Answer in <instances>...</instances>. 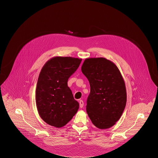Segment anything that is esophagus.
Returning <instances> with one entry per match:
<instances>
[{"mask_svg": "<svg viewBox=\"0 0 158 158\" xmlns=\"http://www.w3.org/2000/svg\"><path fill=\"white\" fill-rule=\"evenodd\" d=\"M79 106H80V107H81V108L84 107V102H83V101H82V100L79 101Z\"/></svg>", "mask_w": 158, "mask_h": 158, "instance_id": "esophagus-1", "label": "esophagus"}]
</instances>
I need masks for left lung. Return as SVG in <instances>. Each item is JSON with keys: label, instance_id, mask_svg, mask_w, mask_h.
<instances>
[{"label": "left lung", "instance_id": "1", "mask_svg": "<svg viewBox=\"0 0 158 158\" xmlns=\"http://www.w3.org/2000/svg\"><path fill=\"white\" fill-rule=\"evenodd\" d=\"M81 71L91 87L86 106L90 119L98 128L112 127L120 119L127 100L119 70L112 62L98 57L86 59Z\"/></svg>", "mask_w": 158, "mask_h": 158}]
</instances>
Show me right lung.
I'll return each mask as SVG.
<instances>
[{
  "label": "right lung",
  "instance_id": "right-lung-1",
  "mask_svg": "<svg viewBox=\"0 0 158 158\" xmlns=\"http://www.w3.org/2000/svg\"><path fill=\"white\" fill-rule=\"evenodd\" d=\"M82 59L55 57L48 60L40 73L36 87V105L40 118L48 124L61 127L76 114L79 102L67 85Z\"/></svg>",
  "mask_w": 158,
  "mask_h": 158
}]
</instances>
